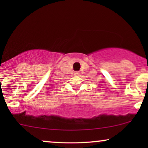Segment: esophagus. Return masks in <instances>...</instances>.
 I'll return each instance as SVG.
<instances>
[{"mask_svg": "<svg viewBox=\"0 0 148 148\" xmlns=\"http://www.w3.org/2000/svg\"><path fill=\"white\" fill-rule=\"evenodd\" d=\"M79 74H80V73L79 72V71H75V72L74 73V75H75V76H78Z\"/></svg>", "mask_w": 148, "mask_h": 148, "instance_id": "esophagus-1", "label": "esophagus"}]
</instances>
